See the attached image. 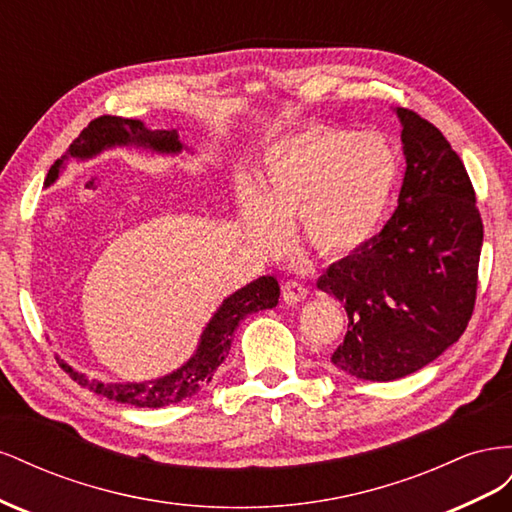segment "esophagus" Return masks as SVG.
<instances>
[{
	"instance_id": "esophagus-1",
	"label": "esophagus",
	"mask_w": 512,
	"mask_h": 512,
	"mask_svg": "<svg viewBox=\"0 0 512 512\" xmlns=\"http://www.w3.org/2000/svg\"><path fill=\"white\" fill-rule=\"evenodd\" d=\"M307 286L299 280H288L284 286H282V297L288 305H297L301 303L305 297H307Z\"/></svg>"
}]
</instances>
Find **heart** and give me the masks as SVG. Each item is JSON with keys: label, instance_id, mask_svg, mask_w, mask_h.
I'll use <instances>...</instances> for the list:
<instances>
[{"label": "heart", "instance_id": "1", "mask_svg": "<svg viewBox=\"0 0 512 512\" xmlns=\"http://www.w3.org/2000/svg\"><path fill=\"white\" fill-rule=\"evenodd\" d=\"M397 158L376 132L309 128L273 143L254 188L237 192L243 230L260 250L284 245L297 220L299 239L320 256H342L374 237L393 194Z\"/></svg>", "mask_w": 512, "mask_h": 512}]
</instances>
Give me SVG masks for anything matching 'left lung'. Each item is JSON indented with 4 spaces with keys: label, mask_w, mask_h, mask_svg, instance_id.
Masks as SVG:
<instances>
[{
    "label": "left lung",
    "mask_w": 512,
    "mask_h": 512,
    "mask_svg": "<svg viewBox=\"0 0 512 512\" xmlns=\"http://www.w3.org/2000/svg\"><path fill=\"white\" fill-rule=\"evenodd\" d=\"M395 113L406 158L399 205L376 237L318 280L348 314L331 363L371 382L414 374L463 335L483 247V220L461 158L433 123L408 108Z\"/></svg>",
    "instance_id": "1"
}]
</instances>
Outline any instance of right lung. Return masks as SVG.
Masks as SVG:
<instances>
[{
  "mask_svg": "<svg viewBox=\"0 0 512 512\" xmlns=\"http://www.w3.org/2000/svg\"><path fill=\"white\" fill-rule=\"evenodd\" d=\"M113 147H141L153 153H162V156H177L183 149H188L179 141L177 130H149L141 119L104 115L91 121L64 156L51 166L44 185L49 188L59 179L68 160L96 158L98 153ZM277 299H280V284H277L273 275H262L241 290L232 292L230 297L222 301L218 312L211 316L203 333H200L198 346L190 359L179 369L156 380L102 382L81 374V371H76L64 361H61V367L68 371L74 382H79L91 393L119 401V404H130L136 408H162L179 404V401L196 395L211 382L215 369L226 359L239 322L245 316L260 312V309L275 307Z\"/></svg>",
  "mask_w": 512,
  "mask_h": 512,
  "instance_id": "obj_1",
  "label": "right lung"
}]
</instances>
